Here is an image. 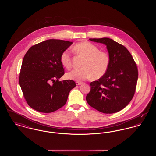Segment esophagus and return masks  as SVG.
I'll return each mask as SVG.
<instances>
[{
	"label": "esophagus",
	"mask_w": 156,
	"mask_h": 156,
	"mask_svg": "<svg viewBox=\"0 0 156 156\" xmlns=\"http://www.w3.org/2000/svg\"><path fill=\"white\" fill-rule=\"evenodd\" d=\"M82 83H83L81 82H76V85H81Z\"/></svg>",
	"instance_id": "1"
}]
</instances>
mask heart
I'll return each mask as SVG.
<instances>
[{
  "label": "heart",
  "instance_id": "heart-1",
  "mask_svg": "<svg viewBox=\"0 0 156 156\" xmlns=\"http://www.w3.org/2000/svg\"><path fill=\"white\" fill-rule=\"evenodd\" d=\"M74 52L84 58L81 69H74L67 74L69 80L82 81L90 76L93 80H98L105 74L109 67L110 58L106 52L99 51L95 45L88 41L82 42L73 48ZM60 61L62 65L67 69L72 67V57L66 50L62 52Z\"/></svg>",
  "mask_w": 156,
  "mask_h": 156
}]
</instances>
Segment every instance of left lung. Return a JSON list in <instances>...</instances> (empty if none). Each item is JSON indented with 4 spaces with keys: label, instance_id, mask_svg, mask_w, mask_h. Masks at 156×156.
Masks as SVG:
<instances>
[{
    "label": "left lung",
    "instance_id": "left-lung-1",
    "mask_svg": "<svg viewBox=\"0 0 156 156\" xmlns=\"http://www.w3.org/2000/svg\"><path fill=\"white\" fill-rule=\"evenodd\" d=\"M106 45L109 67L104 76L90 82L86 100L90 106L104 113H113L125 108L133 97L138 79L137 65L125 46L104 37L89 38Z\"/></svg>",
    "mask_w": 156,
    "mask_h": 156
}]
</instances>
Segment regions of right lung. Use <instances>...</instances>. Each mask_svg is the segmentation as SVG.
<instances>
[{"instance_id": "right-lung-1", "label": "right lung", "mask_w": 156, "mask_h": 156, "mask_svg": "<svg viewBox=\"0 0 156 156\" xmlns=\"http://www.w3.org/2000/svg\"><path fill=\"white\" fill-rule=\"evenodd\" d=\"M72 44L68 41L50 39L33 45L26 53L19 84L24 99L32 109L51 113L66 104L69 93L76 84L71 80L59 81L64 74L60 57Z\"/></svg>"}]
</instances>
